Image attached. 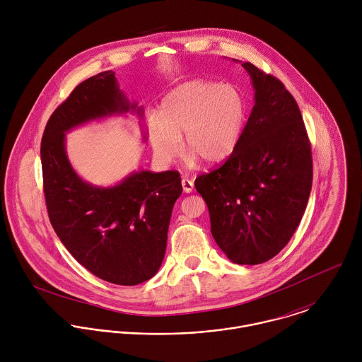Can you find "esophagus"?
<instances>
[{
    "mask_svg": "<svg viewBox=\"0 0 362 362\" xmlns=\"http://www.w3.org/2000/svg\"><path fill=\"white\" fill-rule=\"evenodd\" d=\"M181 184H182V189H184V192L191 194V192L194 191V182H192L191 180H188V178H182Z\"/></svg>",
    "mask_w": 362,
    "mask_h": 362,
    "instance_id": "obj_1",
    "label": "esophagus"
}]
</instances>
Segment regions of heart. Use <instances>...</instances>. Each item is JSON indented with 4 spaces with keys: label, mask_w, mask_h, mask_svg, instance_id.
<instances>
[{
    "label": "heart",
    "mask_w": 362,
    "mask_h": 362,
    "mask_svg": "<svg viewBox=\"0 0 362 362\" xmlns=\"http://www.w3.org/2000/svg\"><path fill=\"white\" fill-rule=\"evenodd\" d=\"M248 114L244 92L234 83L195 79L171 90L160 105V119L149 124L153 152L164 163L181 153V141L189 151L188 161L202 158L218 164L237 149Z\"/></svg>",
    "instance_id": "1"
}]
</instances>
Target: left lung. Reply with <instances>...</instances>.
<instances>
[{
	"label": "left lung",
	"instance_id": "8db88e82",
	"mask_svg": "<svg viewBox=\"0 0 362 362\" xmlns=\"http://www.w3.org/2000/svg\"><path fill=\"white\" fill-rule=\"evenodd\" d=\"M255 104L237 149L195 180L210 230L227 258L259 264L296 233L310 199L312 153L296 99L273 75L244 62Z\"/></svg>",
	"mask_w": 362,
	"mask_h": 362
}]
</instances>
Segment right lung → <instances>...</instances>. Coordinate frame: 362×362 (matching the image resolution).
<instances>
[{
    "instance_id": "right-lung-1",
    "label": "right lung",
    "mask_w": 362,
    "mask_h": 362,
    "mask_svg": "<svg viewBox=\"0 0 362 362\" xmlns=\"http://www.w3.org/2000/svg\"><path fill=\"white\" fill-rule=\"evenodd\" d=\"M142 110L118 89L112 71L81 82L52 112L42 138L43 188L49 218L69 254L112 284L136 286L152 279L165 254L178 171H135L115 187L85 182L71 167L65 132L92 119Z\"/></svg>"
}]
</instances>
